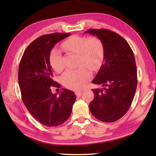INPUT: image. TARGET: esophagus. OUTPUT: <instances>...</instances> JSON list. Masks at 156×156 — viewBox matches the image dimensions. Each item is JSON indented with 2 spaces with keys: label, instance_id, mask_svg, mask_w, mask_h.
Segmentation results:
<instances>
[{
  "label": "esophagus",
  "instance_id": "1",
  "mask_svg": "<svg viewBox=\"0 0 156 156\" xmlns=\"http://www.w3.org/2000/svg\"><path fill=\"white\" fill-rule=\"evenodd\" d=\"M83 94V92L82 91H76V95L77 96V97H80Z\"/></svg>",
  "mask_w": 156,
  "mask_h": 156
}]
</instances>
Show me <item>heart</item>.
Instances as JSON below:
<instances>
[{
    "mask_svg": "<svg viewBox=\"0 0 156 156\" xmlns=\"http://www.w3.org/2000/svg\"><path fill=\"white\" fill-rule=\"evenodd\" d=\"M62 49L69 54H78L77 65L82 67L76 69H69L62 76L63 85L72 89H80L91 78L89 71H96L100 67L105 56V47L98 37L73 36L61 44ZM49 64L58 73L65 68L64 57L59 49L54 47L49 54Z\"/></svg>",
    "mask_w": 156,
    "mask_h": 156,
    "instance_id": "b5f03b06",
    "label": "heart"
}]
</instances>
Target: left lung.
<instances>
[{"label": "left lung", "mask_w": 156, "mask_h": 156, "mask_svg": "<svg viewBox=\"0 0 156 156\" xmlns=\"http://www.w3.org/2000/svg\"><path fill=\"white\" fill-rule=\"evenodd\" d=\"M97 36L105 47L104 63L92 83L105 87L94 89L89 109L95 118L113 122L127 112L136 91L138 78L135 57L131 47L119 34L106 29L85 31Z\"/></svg>", "instance_id": "1"}]
</instances>
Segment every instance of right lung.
<instances>
[{
  "instance_id": "right-lung-1",
  "label": "right lung",
  "mask_w": 156,
  "mask_h": 156,
  "mask_svg": "<svg viewBox=\"0 0 156 156\" xmlns=\"http://www.w3.org/2000/svg\"><path fill=\"white\" fill-rule=\"evenodd\" d=\"M70 33H53L34 40L23 53L18 68V84L23 103L31 115L42 125L57 126L65 122L72 113L76 96L67 89L59 97L51 93L54 81L49 64V54L57 43Z\"/></svg>"
}]
</instances>
